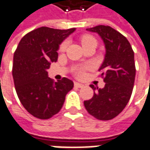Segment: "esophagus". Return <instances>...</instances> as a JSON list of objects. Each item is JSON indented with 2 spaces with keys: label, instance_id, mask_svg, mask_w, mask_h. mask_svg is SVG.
Here are the masks:
<instances>
[{
  "label": "esophagus",
  "instance_id": "esophagus-1",
  "mask_svg": "<svg viewBox=\"0 0 150 150\" xmlns=\"http://www.w3.org/2000/svg\"><path fill=\"white\" fill-rule=\"evenodd\" d=\"M75 87H78V88H83L84 85L83 84H80L79 82H75Z\"/></svg>",
  "mask_w": 150,
  "mask_h": 150
}]
</instances>
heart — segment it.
Segmentation results:
<instances>
[{
	"label": "heart",
	"mask_w": 150,
	"mask_h": 150,
	"mask_svg": "<svg viewBox=\"0 0 150 150\" xmlns=\"http://www.w3.org/2000/svg\"><path fill=\"white\" fill-rule=\"evenodd\" d=\"M93 41H96V40L93 37V36H91V35H84L82 38H81V44L84 46L85 45L89 44L91 42H93ZM68 45V41L65 40L64 41L62 44L60 45L59 46V51H64L65 49H66V46ZM88 68V66H85V67H80V68H77L75 70V75L77 76H82L83 74H84V70Z\"/></svg>",
	"instance_id": "b5f03b06"
}]
</instances>
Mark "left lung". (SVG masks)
Instances as JSON below:
<instances>
[{"instance_id": "8db88e82", "label": "left lung", "mask_w": 150, "mask_h": 150, "mask_svg": "<svg viewBox=\"0 0 150 150\" xmlns=\"http://www.w3.org/2000/svg\"><path fill=\"white\" fill-rule=\"evenodd\" d=\"M96 32L105 45V55L99 71L105 83L96 91L89 100L84 102L85 109L100 120H110L116 117L127 105L132 95L135 79L134 54L129 40L109 25H97L86 29Z\"/></svg>"}]
</instances>
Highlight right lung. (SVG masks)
Segmentation results:
<instances>
[{"instance_id":"obj_1","label":"right lung","mask_w":150,"mask_h":150,"mask_svg":"<svg viewBox=\"0 0 150 150\" xmlns=\"http://www.w3.org/2000/svg\"><path fill=\"white\" fill-rule=\"evenodd\" d=\"M75 28L58 30L40 27L24 35L14 53L13 75L16 94L24 108L34 117L47 120L59 112L74 83L67 78L57 82L48 77L57 50Z\"/></svg>"}]
</instances>
